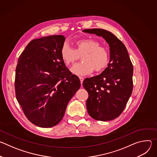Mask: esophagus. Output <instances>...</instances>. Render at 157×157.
I'll return each mask as SVG.
<instances>
[{
	"label": "esophagus",
	"mask_w": 157,
	"mask_h": 157,
	"mask_svg": "<svg viewBox=\"0 0 157 157\" xmlns=\"http://www.w3.org/2000/svg\"><path fill=\"white\" fill-rule=\"evenodd\" d=\"M79 80H80V82H81V86H82V81H83V80H84V78H83L82 77H81V76H79Z\"/></svg>",
	"instance_id": "esophagus-1"
}]
</instances>
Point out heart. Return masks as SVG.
Returning a JSON list of instances; mask_svg holds the SVG:
<instances>
[{"instance_id": "heart-1", "label": "heart", "mask_w": 157, "mask_h": 157, "mask_svg": "<svg viewBox=\"0 0 157 157\" xmlns=\"http://www.w3.org/2000/svg\"><path fill=\"white\" fill-rule=\"evenodd\" d=\"M82 56V63L75 65L71 72L84 76L94 71L100 73L104 70L109 62V53L107 48L100 46L99 41L93 39H81L75 43V49L64 44L61 50V57L66 66L75 64Z\"/></svg>"}]
</instances>
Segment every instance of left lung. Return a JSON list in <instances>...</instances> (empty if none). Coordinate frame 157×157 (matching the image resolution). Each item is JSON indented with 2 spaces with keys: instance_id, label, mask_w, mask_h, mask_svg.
Instances as JSON below:
<instances>
[{
  "instance_id": "8db88e82",
  "label": "left lung",
  "mask_w": 157,
  "mask_h": 157,
  "mask_svg": "<svg viewBox=\"0 0 157 157\" xmlns=\"http://www.w3.org/2000/svg\"><path fill=\"white\" fill-rule=\"evenodd\" d=\"M82 32L102 36L110 47V60L105 70L98 76L86 78L82 82L89 94L88 114L98 121L113 120L121 114L132 94V63L124 43L113 33L101 29Z\"/></svg>"
}]
</instances>
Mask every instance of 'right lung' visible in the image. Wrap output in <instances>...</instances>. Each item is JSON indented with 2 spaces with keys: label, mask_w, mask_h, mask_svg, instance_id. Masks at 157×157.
I'll return each mask as SVG.
<instances>
[{
  "label": "right lung",
  "mask_w": 157,
  "mask_h": 157,
  "mask_svg": "<svg viewBox=\"0 0 157 157\" xmlns=\"http://www.w3.org/2000/svg\"><path fill=\"white\" fill-rule=\"evenodd\" d=\"M63 35H51L31 41L20 55L16 67L15 96L32 124L48 128L63 119L70 99L80 88L61 57Z\"/></svg>",
  "instance_id": "obj_1"
}]
</instances>
